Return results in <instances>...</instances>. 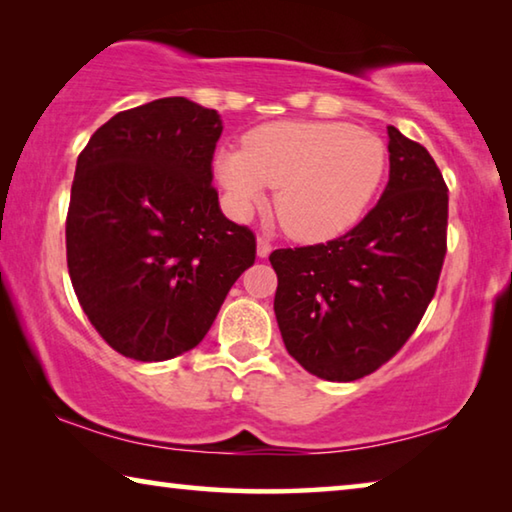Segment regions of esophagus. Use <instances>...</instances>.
I'll use <instances>...</instances> for the list:
<instances>
[{
	"label": "esophagus",
	"mask_w": 512,
	"mask_h": 512,
	"mask_svg": "<svg viewBox=\"0 0 512 512\" xmlns=\"http://www.w3.org/2000/svg\"><path fill=\"white\" fill-rule=\"evenodd\" d=\"M271 250H273L271 241H266L264 237L257 239V255H259V257H268V255H271Z\"/></svg>",
	"instance_id": "obj_1"
}]
</instances>
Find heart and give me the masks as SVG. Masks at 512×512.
I'll use <instances>...</instances> for the list:
<instances>
[{"mask_svg": "<svg viewBox=\"0 0 512 512\" xmlns=\"http://www.w3.org/2000/svg\"><path fill=\"white\" fill-rule=\"evenodd\" d=\"M386 173L377 135L341 121H275L216 158V176L237 212L277 187L275 214L287 235L314 244L343 235L368 210Z\"/></svg>", "mask_w": 512, "mask_h": 512, "instance_id": "1", "label": "heart"}]
</instances>
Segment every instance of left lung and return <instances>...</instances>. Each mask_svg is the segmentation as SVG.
Here are the masks:
<instances>
[{
  "label": "left lung",
  "instance_id": "obj_1",
  "mask_svg": "<svg viewBox=\"0 0 512 512\" xmlns=\"http://www.w3.org/2000/svg\"><path fill=\"white\" fill-rule=\"evenodd\" d=\"M391 173L377 205L327 244L271 253L275 318L293 359L354 381L395 357L436 293L447 253V185L422 144L388 126Z\"/></svg>",
  "mask_w": 512,
  "mask_h": 512
}]
</instances>
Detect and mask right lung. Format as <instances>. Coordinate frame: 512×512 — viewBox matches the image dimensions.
I'll return each mask as SVG.
<instances>
[{
	"instance_id": "1",
	"label": "right lung",
	"mask_w": 512,
	"mask_h": 512,
	"mask_svg": "<svg viewBox=\"0 0 512 512\" xmlns=\"http://www.w3.org/2000/svg\"><path fill=\"white\" fill-rule=\"evenodd\" d=\"M219 112L167 97L117 112L76 160L65 244L81 307L112 350L167 361L210 332L255 264L253 230L212 185Z\"/></svg>"
}]
</instances>
